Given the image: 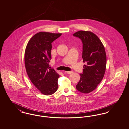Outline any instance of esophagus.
I'll return each instance as SVG.
<instances>
[{
	"mask_svg": "<svg viewBox=\"0 0 129 129\" xmlns=\"http://www.w3.org/2000/svg\"><path fill=\"white\" fill-rule=\"evenodd\" d=\"M64 74H71L72 73H73V72L72 71H70V72H67V71H65L64 72Z\"/></svg>",
	"mask_w": 129,
	"mask_h": 129,
	"instance_id": "34e87169",
	"label": "esophagus"
}]
</instances>
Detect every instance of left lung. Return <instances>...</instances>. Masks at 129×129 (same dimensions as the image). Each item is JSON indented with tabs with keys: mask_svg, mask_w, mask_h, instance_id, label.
Segmentation results:
<instances>
[{
	"mask_svg": "<svg viewBox=\"0 0 129 129\" xmlns=\"http://www.w3.org/2000/svg\"><path fill=\"white\" fill-rule=\"evenodd\" d=\"M73 35L82 42L83 61L86 63L76 87L81 93H88L96 88L104 76L106 66L104 46L98 37L91 31H78Z\"/></svg>",
	"mask_w": 129,
	"mask_h": 129,
	"instance_id": "1",
	"label": "left lung"
}]
</instances>
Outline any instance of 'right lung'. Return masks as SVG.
<instances>
[{"mask_svg":"<svg viewBox=\"0 0 129 129\" xmlns=\"http://www.w3.org/2000/svg\"><path fill=\"white\" fill-rule=\"evenodd\" d=\"M61 33L40 32L28 41L25 54V67L31 82L45 95L54 94L58 88L59 75L49 67L52 43Z\"/></svg>","mask_w":129,"mask_h":129,"instance_id":"obj_1","label":"right lung"}]
</instances>
